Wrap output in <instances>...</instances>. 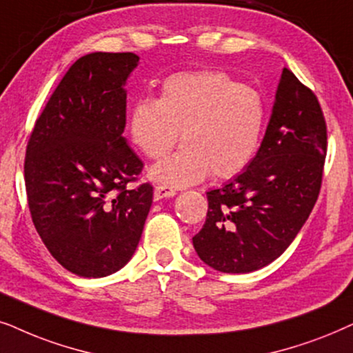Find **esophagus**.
Segmentation results:
<instances>
[{"label":"esophagus","mask_w":353,"mask_h":353,"mask_svg":"<svg viewBox=\"0 0 353 353\" xmlns=\"http://www.w3.org/2000/svg\"><path fill=\"white\" fill-rule=\"evenodd\" d=\"M154 200H161V199H169V196L176 195V189L169 185H157L154 187Z\"/></svg>","instance_id":"esophagus-1"}]
</instances>
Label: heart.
Instances as JSON below:
<instances>
[{
    "mask_svg": "<svg viewBox=\"0 0 353 353\" xmlns=\"http://www.w3.org/2000/svg\"><path fill=\"white\" fill-rule=\"evenodd\" d=\"M266 122L260 92L219 70L177 72L164 79L158 100L140 98L129 114L132 143L150 159H161L179 140V152L152 169L163 184L184 187L211 174H241L260 148Z\"/></svg>",
    "mask_w": 353,
    "mask_h": 353,
    "instance_id": "heart-1",
    "label": "heart"
}]
</instances>
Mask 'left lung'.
Instances as JSON below:
<instances>
[{"mask_svg":"<svg viewBox=\"0 0 353 353\" xmlns=\"http://www.w3.org/2000/svg\"><path fill=\"white\" fill-rule=\"evenodd\" d=\"M326 152L318 98L284 68L256 157L206 192V221L192 239L201 260L223 272H252L283 255L316 203Z\"/></svg>","mask_w":353,"mask_h":353,"instance_id":"left-lung-1","label":"left lung"}]
</instances>
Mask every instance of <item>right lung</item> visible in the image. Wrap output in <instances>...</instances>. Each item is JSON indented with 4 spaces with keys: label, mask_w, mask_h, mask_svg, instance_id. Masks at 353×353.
Returning <instances> with one entry per match:
<instances>
[{
    "label": "right lung",
    "mask_w": 353,
    "mask_h": 353,
    "mask_svg": "<svg viewBox=\"0 0 353 353\" xmlns=\"http://www.w3.org/2000/svg\"><path fill=\"white\" fill-rule=\"evenodd\" d=\"M134 53H90L70 65L35 121L23 179L32 221L53 258L105 278L132 258L153 201L143 163L122 137Z\"/></svg>",
    "instance_id": "right-lung-1"
}]
</instances>
